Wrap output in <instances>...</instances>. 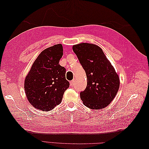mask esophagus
Here are the masks:
<instances>
[{
    "label": "esophagus",
    "instance_id": "obj_1",
    "mask_svg": "<svg viewBox=\"0 0 149 149\" xmlns=\"http://www.w3.org/2000/svg\"><path fill=\"white\" fill-rule=\"evenodd\" d=\"M74 83V79H73L72 81H70V86H72L73 85Z\"/></svg>",
    "mask_w": 149,
    "mask_h": 149
}]
</instances>
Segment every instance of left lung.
<instances>
[{"label": "left lung", "mask_w": 149, "mask_h": 149, "mask_svg": "<svg viewBox=\"0 0 149 149\" xmlns=\"http://www.w3.org/2000/svg\"><path fill=\"white\" fill-rule=\"evenodd\" d=\"M73 50L87 76V86L80 93L84 105L92 109H101L114 100L119 88V78L102 49L96 45L81 43L73 46Z\"/></svg>", "instance_id": "left-lung-1"}]
</instances>
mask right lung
<instances>
[{
  "label": "right lung",
  "instance_id": "1",
  "mask_svg": "<svg viewBox=\"0 0 149 149\" xmlns=\"http://www.w3.org/2000/svg\"><path fill=\"white\" fill-rule=\"evenodd\" d=\"M63 51L61 44L44 49L26 76V98L36 109L51 111L61 103L65 91L70 86L65 77L66 69L59 64Z\"/></svg>",
  "mask_w": 149,
  "mask_h": 149
}]
</instances>
